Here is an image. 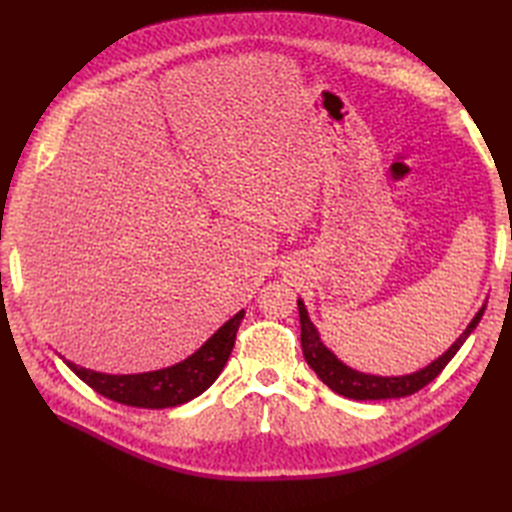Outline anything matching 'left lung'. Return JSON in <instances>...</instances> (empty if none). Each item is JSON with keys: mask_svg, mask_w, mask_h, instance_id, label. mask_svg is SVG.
Returning a JSON list of instances; mask_svg holds the SVG:
<instances>
[{"mask_svg": "<svg viewBox=\"0 0 512 512\" xmlns=\"http://www.w3.org/2000/svg\"><path fill=\"white\" fill-rule=\"evenodd\" d=\"M297 305H299V318H301V348H303L307 365L316 371V376L327 384L331 391L356 401L397 399V397H408L416 391H421L423 386H427L433 378H438L440 371L457 354V350L463 346V342L470 337V333L476 329V324L485 314V303H483V307H480L476 316L470 320L466 331L455 339L453 346L444 354H440L436 361H431L429 365L404 376H376V374H365V371L354 369L346 365L342 359H337V354L329 350L327 344L320 339L316 324L309 320L303 299H299Z\"/></svg>", "mask_w": 512, "mask_h": 512, "instance_id": "left-lung-1", "label": "left lung"}]
</instances>
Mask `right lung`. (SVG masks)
<instances>
[{
    "mask_svg": "<svg viewBox=\"0 0 512 512\" xmlns=\"http://www.w3.org/2000/svg\"><path fill=\"white\" fill-rule=\"evenodd\" d=\"M243 316L245 309L224 322L188 359L156 371H143V374H102V371L74 365L61 354L59 359L96 393L117 401V404L149 410L173 408L205 393L218 380L232 352V346H235Z\"/></svg>",
    "mask_w": 512,
    "mask_h": 512,
    "instance_id": "add662e5",
    "label": "right lung"
}]
</instances>
